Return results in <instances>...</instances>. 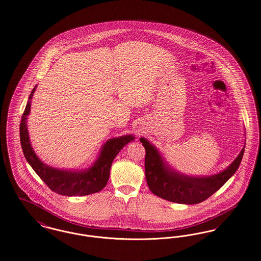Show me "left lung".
<instances>
[{
  "label": "left lung",
  "mask_w": 261,
  "mask_h": 261,
  "mask_svg": "<svg viewBox=\"0 0 261 261\" xmlns=\"http://www.w3.org/2000/svg\"><path fill=\"white\" fill-rule=\"evenodd\" d=\"M145 148V177L155 195L180 204H197L217 192L237 172L244 156L245 145L226 169L210 176H189L175 170L161 152L145 137L139 138Z\"/></svg>",
  "instance_id": "8db88e82"
}]
</instances>
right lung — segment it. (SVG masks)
<instances>
[{
    "instance_id": "obj_1",
    "label": "right lung",
    "mask_w": 261,
    "mask_h": 261,
    "mask_svg": "<svg viewBox=\"0 0 261 261\" xmlns=\"http://www.w3.org/2000/svg\"><path fill=\"white\" fill-rule=\"evenodd\" d=\"M36 87L37 85L34 86L28 97V104L19 125L20 143L27 161L50 190L59 194L83 196L100 192L108 182L113 160L124 145L134 141L136 137L134 135H125L108 139L102 145L94 163L83 170L59 169L45 164L32 148L27 123L28 116L30 114L31 100Z\"/></svg>"
}]
</instances>
